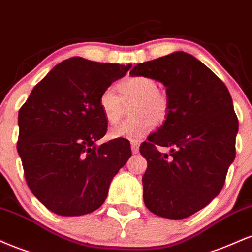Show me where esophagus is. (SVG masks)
I'll return each instance as SVG.
<instances>
[{
  "label": "esophagus",
  "instance_id": "34e87169",
  "mask_svg": "<svg viewBox=\"0 0 252 252\" xmlns=\"http://www.w3.org/2000/svg\"><path fill=\"white\" fill-rule=\"evenodd\" d=\"M131 147H132V152L133 153H138L139 152V143L137 140H132L131 141Z\"/></svg>",
  "mask_w": 252,
  "mask_h": 252
}]
</instances>
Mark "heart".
I'll return each mask as SVG.
<instances>
[{
	"label": "heart",
	"mask_w": 252,
	"mask_h": 252,
	"mask_svg": "<svg viewBox=\"0 0 252 252\" xmlns=\"http://www.w3.org/2000/svg\"><path fill=\"white\" fill-rule=\"evenodd\" d=\"M118 92L106 88L99 96V107L109 124L120 120L124 102L133 101L132 119L123 121L109 129L111 138L140 139L153 128L166 120L170 101L165 92L158 90V82L145 75L128 76L117 85Z\"/></svg>",
	"instance_id": "heart-1"
}]
</instances>
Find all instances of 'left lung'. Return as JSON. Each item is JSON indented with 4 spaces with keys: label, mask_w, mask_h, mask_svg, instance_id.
Returning <instances> with one entry per match:
<instances>
[{
    "label": "left lung",
    "mask_w": 252,
    "mask_h": 252,
    "mask_svg": "<svg viewBox=\"0 0 252 252\" xmlns=\"http://www.w3.org/2000/svg\"><path fill=\"white\" fill-rule=\"evenodd\" d=\"M166 87L164 125L140 145L147 160L144 203L151 212L183 220L218 196L236 156L238 119L224 82L198 59L176 52L139 63L129 72ZM171 147V153L158 146Z\"/></svg>",
    "instance_id": "8db88e82"
}]
</instances>
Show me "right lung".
Returning <instances> with one entry per match:
<instances>
[{
  "instance_id": "right-lung-1",
  "label": "right lung",
  "mask_w": 252,
  "mask_h": 252,
  "mask_svg": "<svg viewBox=\"0 0 252 252\" xmlns=\"http://www.w3.org/2000/svg\"><path fill=\"white\" fill-rule=\"evenodd\" d=\"M131 64L80 56L56 64L19 111L17 152L35 197L60 216H81L102 205L112 179L132 156L128 140L97 146L107 132L99 96Z\"/></svg>"
}]
</instances>
